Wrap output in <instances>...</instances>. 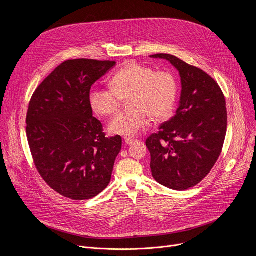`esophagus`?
Returning a JSON list of instances; mask_svg holds the SVG:
<instances>
[{"label": "esophagus", "mask_w": 256, "mask_h": 256, "mask_svg": "<svg viewBox=\"0 0 256 256\" xmlns=\"http://www.w3.org/2000/svg\"><path fill=\"white\" fill-rule=\"evenodd\" d=\"M136 140L134 138H124V142H126V144H130L134 142Z\"/></svg>", "instance_id": "obj_1"}]
</instances>
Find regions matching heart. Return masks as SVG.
<instances>
[{
	"label": "heart",
	"instance_id": "1",
	"mask_svg": "<svg viewBox=\"0 0 256 256\" xmlns=\"http://www.w3.org/2000/svg\"><path fill=\"white\" fill-rule=\"evenodd\" d=\"M112 88H93L89 102L93 110L103 116L118 112L124 100L130 109L116 116L108 126L114 134L134 136L148 122L168 118L174 108L178 84L168 70L156 72L151 66L130 62L118 70L112 79Z\"/></svg>",
	"mask_w": 256,
	"mask_h": 256
}]
</instances>
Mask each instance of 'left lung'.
<instances>
[{"label": "left lung", "instance_id": "1", "mask_svg": "<svg viewBox=\"0 0 256 256\" xmlns=\"http://www.w3.org/2000/svg\"><path fill=\"white\" fill-rule=\"evenodd\" d=\"M179 72L181 96L175 114L147 140L151 170L160 184L186 190L210 173L220 156L227 132L225 96L202 70L180 58L158 54Z\"/></svg>", "mask_w": 256, "mask_h": 256}]
</instances>
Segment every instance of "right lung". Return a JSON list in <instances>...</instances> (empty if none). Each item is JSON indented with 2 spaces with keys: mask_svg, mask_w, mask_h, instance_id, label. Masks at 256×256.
<instances>
[{
  "mask_svg": "<svg viewBox=\"0 0 256 256\" xmlns=\"http://www.w3.org/2000/svg\"><path fill=\"white\" fill-rule=\"evenodd\" d=\"M116 64L66 60L30 99L26 134L34 165L46 184L64 198L90 200L110 182L122 136H105L89 95L91 86Z\"/></svg>",
  "mask_w": 256,
  "mask_h": 256,
  "instance_id": "add662e5",
  "label": "right lung"
}]
</instances>
